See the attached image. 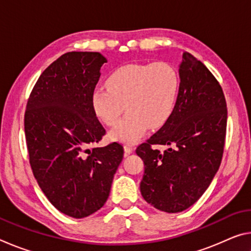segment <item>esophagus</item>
Returning a JSON list of instances; mask_svg holds the SVG:
<instances>
[{
  "label": "esophagus",
  "mask_w": 251,
  "mask_h": 251,
  "mask_svg": "<svg viewBox=\"0 0 251 251\" xmlns=\"http://www.w3.org/2000/svg\"><path fill=\"white\" fill-rule=\"evenodd\" d=\"M124 151H125V156H127V155H129V154H131V152H133L134 148L131 147L130 145H125L124 146Z\"/></svg>",
  "instance_id": "obj_1"
}]
</instances>
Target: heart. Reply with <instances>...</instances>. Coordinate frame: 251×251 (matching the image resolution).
Returning a JSON list of instances; mask_svg holds the SVG:
<instances>
[{
    "label": "heart",
    "mask_w": 251,
    "mask_h": 251,
    "mask_svg": "<svg viewBox=\"0 0 251 251\" xmlns=\"http://www.w3.org/2000/svg\"><path fill=\"white\" fill-rule=\"evenodd\" d=\"M107 87L96 86L91 104L97 118L114 126L125 109L127 114L110 131L114 141L135 144L151 128H159L175 110L180 92V76L166 62L127 64L113 72Z\"/></svg>",
    "instance_id": "obj_1"
}]
</instances>
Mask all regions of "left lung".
I'll return each mask as SVG.
<instances>
[{
	"label": "left lung",
	"instance_id": "obj_1",
	"mask_svg": "<svg viewBox=\"0 0 251 251\" xmlns=\"http://www.w3.org/2000/svg\"><path fill=\"white\" fill-rule=\"evenodd\" d=\"M180 92L171 118L136 148L144 160L142 196L157 209L179 212L194 205L222 163L227 104L211 72L188 52L179 67ZM156 145H169L160 153Z\"/></svg>",
	"mask_w": 251,
	"mask_h": 251
}]
</instances>
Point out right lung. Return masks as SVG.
Returning <instances> with one entry per match:
<instances>
[{
  "mask_svg": "<svg viewBox=\"0 0 251 251\" xmlns=\"http://www.w3.org/2000/svg\"><path fill=\"white\" fill-rule=\"evenodd\" d=\"M107 62L99 52H69L37 79L24 115L29 165L42 192L63 214L87 217L107 201L124 148L95 147L106 130L92 92Z\"/></svg>",
  "mask_w": 251,
  "mask_h": 251,
  "instance_id": "right-lung-1",
  "label": "right lung"
}]
</instances>
